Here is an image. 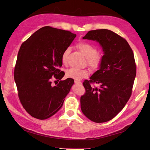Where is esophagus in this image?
I'll use <instances>...</instances> for the list:
<instances>
[{"label": "esophagus", "instance_id": "esophagus-1", "mask_svg": "<svg viewBox=\"0 0 150 150\" xmlns=\"http://www.w3.org/2000/svg\"><path fill=\"white\" fill-rule=\"evenodd\" d=\"M75 84H81L82 82L81 81H75Z\"/></svg>", "mask_w": 150, "mask_h": 150}]
</instances>
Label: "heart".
<instances>
[{
    "instance_id": "b5f03b06",
    "label": "heart",
    "mask_w": 150,
    "mask_h": 150,
    "mask_svg": "<svg viewBox=\"0 0 150 150\" xmlns=\"http://www.w3.org/2000/svg\"><path fill=\"white\" fill-rule=\"evenodd\" d=\"M77 49L86 57L87 64L91 69H96L99 68L103 62V55L97 52V48L93 44L86 41H80L77 44ZM70 53V47H67L62 53L61 60L63 64L67 63V59ZM66 77L79 81L88 75V71L86 69H79L76 68H70L66 71Z\"/></svg>"
}]
</instances>
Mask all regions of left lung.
<instances>
[{
    "label": "left lung",
    "instance_id": "obj_1",
    "mask_svg": "<svg viewBox=\"0 0 150 150\" xmlns=\"http://www.w3.org/2000/svg\"><path fill=\"white\" fill-rule=\"evenodd\" d=\"M83 39L99 42L104 55L100 69L83 82L81 110L93 122H105L113 119L131 97L136 76L134 54L125 39L109 30L89 31Z\"/></svg>",
    "mask_w": 150,
    "mask_h": 150
}]
</instances>
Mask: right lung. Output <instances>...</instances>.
<instances>
[{
	"label": "right lung",
	"instance_id": "right-lung-1",
	"mask_svg": "<svg viewBox=\"0 0 150 150\" xmlns=\"http://www.w3.org/2000/svg\"><path fill=\"white\" fill-rule=\"evenodd\" d=\"M75 37L69 31L45 26L22 44L14 79L19 100L33 117L48 119L62 106L74 80L60 81L65 74L60 69L62 53Z\"/></svg>",
	"mask_w": 150,
	"mask_h": 150
}]
</instances>
